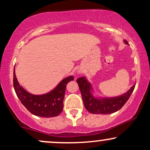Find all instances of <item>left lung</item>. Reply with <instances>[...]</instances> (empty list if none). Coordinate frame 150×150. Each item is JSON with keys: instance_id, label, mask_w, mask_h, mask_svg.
Masks as SVG:
<instances>
[{"instance_id": "left-lung-1", "label": "left lung", "mask_w": 150, "mask_h": 150, "mask_svg": "<svg viewBox=\"0 0 150 150\" xmlns=\"http://www.w3.org/2000/svg\"><path fill=\"white\" fill-rule=\"evenodd\" d=\"M125 42L128 44L126 41H125ZM77 82L80 87L85 108L89 113L95 114H109L118 111L128 100L135 86L134 85L125 94L120 97L98 99L94 98L91 94V85L85 77L77 78Z\"/></svg>"}]
</instances>
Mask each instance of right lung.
<instances>
[{
	"label": "right lung",
	"instance_id": "add662e5",
	"mask_svg": "<svg viewBox=\"0 0 150 150\" xmlns=\"http://www.w3.org/2000/svg\"><path fill=\"white\" fill-rule=\"evenodd\" d=\"M71 80H73V76L62 80L51 92L43 95H34L20 86L15 76V68L13 72V87L22 104L32 114L45 118L57 116L62 112L65 87L68 82Z\"/></svg>",
	"mask_w": 150,
	"mask_h": 150
}]
</instances>
